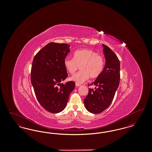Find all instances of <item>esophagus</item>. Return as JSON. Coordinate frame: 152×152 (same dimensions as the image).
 I'll return each mask as SVG.
<instances>
[{
  "mask_svg": "<svg viewBox=\"0 0 152 152\" xmlns=\"http://www.w3.org/2000/svg\"><path fill=\"white\" fill-rule=\"evenodd\" d=\"M75 86H76V87H79L81 86L80 84H78V83H76V84H75Z\"/></svg>",
  "mask_w": 152,
  "mask_h": 152,
  "instance_id": "esophagus-1",
  "label": "esophagus"
}]
</instances>
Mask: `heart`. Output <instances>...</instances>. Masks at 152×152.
<instances>
[{
	"instance_id": "1",
	"label": "heart",
	"mask_w": 152,
	"mask_h": 152,
	"mask_svg": "<svg viewBox=\"0 0 152 152\" xmlns=\"http://www.w3.org/2000/svg\"><path fill=\"white\" fill-rule=\"evenodd\" d=\"M64 65L70 74L75 73L80 66V71L70 80L80 84L86 81L89 76L91 79H95L100 75L104 66V59L95 51L82 49L73 53V58H65Z\"/></svg>"
}]
</instances>
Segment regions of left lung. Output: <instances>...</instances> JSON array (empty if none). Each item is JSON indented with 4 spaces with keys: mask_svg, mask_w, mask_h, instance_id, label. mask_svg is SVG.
Here are the masks:
<instances>
[{
    "mask_svg": "<svg viewBox=\"0 0 152 152\" xmlns=\"http://www.w3.org/2000/svg\"><path fill=\"white\" fill-rule=\"evenodd\" d=\"M105 65L100 75L91 85L89 93L84 100L85 107L92 113L98 114L109 107L114 98L120 79V64L117 55L110 48L102 44Z\"/></svg>",
    "mask_w": 152,
    "mask_h": 152,
    "instance_id": "8db88e82",
    "label": "left lung"
}]
</instances>
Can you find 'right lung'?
Returning a JSON list of instances; mask_svg holds the SVG:
<instances>
[{"label": "right lung", "instance_id": "obj_1", "mask_svg": "<svg viewBox=\"0 0 152 152\" xmlns=\"http://www.w3.org/2000/svg\"><path fill=\"white\" fill-rule=\"evenodd\" d=\"M70 45L51 42L39 51L33 60L31 81L40 104L49 112L63 110L75 87L72 81L61 83L68 74L64 60Z\"/></svg>", "mask_w": 152, "mask_h": 152}]
</instances>
